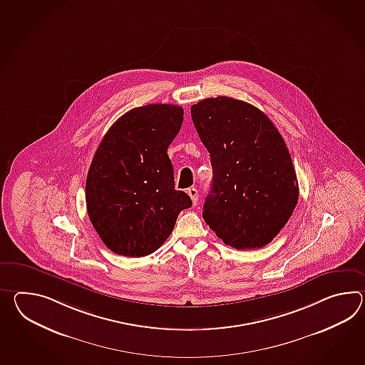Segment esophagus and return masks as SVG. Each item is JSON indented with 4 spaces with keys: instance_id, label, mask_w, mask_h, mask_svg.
I'll return each instance as SVG.
<instances>
[{
    "instance_id": "1",
    "label": "esophagus",
    "mask_w": 365,
    "mask_h": 365,
    "mask_svg": "<svg viewBox=\"0 0 365 365\" xmlns=\"http://www.w3.org/2000/svg\"><path fill=\"white\" fill-rule=\"evenodd\" d=\"M187 194L190 195V197H191L192 202L196 204V202H197V197H199V192H197V190L194 188V187H191V188H188V190H187Z\"/></svg>"
}]
</instances>
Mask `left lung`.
I'll return each instance as SVG.
<instances>
[{
	"mask_svg": "<svg viewBox=\"0 0 365 365\" xmlns=\"http://www.w3.org/2000/svg\"><path fill=\"white\" fill-rule=\"evenodd\" d=\"M211 155L212 186L202 217L222 242L262 249L291 219L299 182L282 135L259 108L229 97L191 107Z\"/></svg>",
	"mask_w": 365,
	"mask_h": 365,
	"instance_id": "left-lung-1",
	"label": "left lung"
}]
</instances>
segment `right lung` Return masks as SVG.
Segmentation results:
<instances>
[{
  "mask_svg": "<svg viewBox=\"0 0 365 365\" xmlns=\"http://www.w3.org/2000/svg\"><path fill=\"white\" fill-rule=\"evenodd\" d=\"M183 108L146 105L124 113L103 140L86 178L90 221L106 246L124 257H145L171 235L191 197L174 187L168 148Z\"/></svg>",
  "mask_w": 365,
  "mask_h": 365,
  "instance_id": "1",
  "label": "right lung"
}]
</instances>
